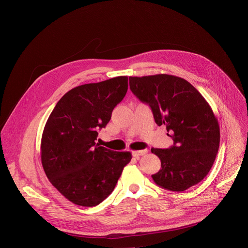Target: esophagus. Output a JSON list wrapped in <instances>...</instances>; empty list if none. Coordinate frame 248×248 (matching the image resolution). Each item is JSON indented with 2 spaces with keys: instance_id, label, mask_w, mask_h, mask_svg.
<instances>
[{
  "instance_id": "esophagus-1",
  "label": "esophagus",
  "mask_w": 248,
  "mask_h": 248,
  "mask_svg": "<svg viewBox=\"0 0 248 248\" xmlns=\"http://www.w3.org/2000/svg\"><path fill=\"white\" fill-rule=\"evenodd\" d=\"M148 152H149V151H148L147 149H146V150H140V151H134V152H133V155H134V157L138 158V157H140V155H146Z\"/></svg>"
}]
</instances>
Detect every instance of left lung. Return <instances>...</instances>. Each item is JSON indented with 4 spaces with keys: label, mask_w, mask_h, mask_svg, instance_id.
<instances>
[{
    "label": "left lung",
    "mask_w": 248,
    "mask_h": 248,
    "mask_svg": "<svg viewBox=\"0 0 248 248\" xmlns=\"http://www.w3.org/2000/svg\"><path fill=\"white\" fill-rule=\"evenodd\" d=\"M129 88L152 108L158 125L164 124L174 146L154 149L161 169L152 175L158 186L185 191L207 176L220 142V127L209 103L190 82L174 75L129 76Z\"/></svg>",
    "instance_id": "obj_1"
}]
</instances>
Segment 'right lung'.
Here are the masks:
<instances>
[{
	"label": "right lung",
	"mask_w": 248,
	"mask_h": 248,
	"mask_svg": "<svg viewBox=\"0 0 248 248\" xmlns=\"http://www.w3.org/2000/svg\"><path fill=\"white\" fill-rule=\"evenodd\" d=\"M127 91V76L76 86L49 115L41 139V162L53 185L70 202L96 206L113 191L129 152H113L95 142L99 128Z\"/></svg>",
	"instance_id": "add662e5"
}]
</instances>
